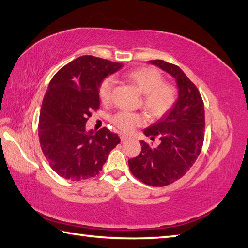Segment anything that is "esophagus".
Here are the masks:
<instances>
[{"instance_id":"esophagus-1","label":"esophagus","mask_w":248,"mask_h":248,"mask_svg":"<svg viewBox=\"0 0 248 248\" xmlns=\"http://www.w3.org/2000/svg\"><path fill=\"white\" fill-rule=\"evenodd\" d=\"M130 138L128 135H125V134H120V140L121 141H125V140H128Z\"/></svg>"}]
</instances>
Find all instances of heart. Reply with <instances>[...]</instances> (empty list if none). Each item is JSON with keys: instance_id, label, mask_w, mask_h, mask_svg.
Segmentation results:
<instances>
[{"instance_id": "b5f03b06", "label": "heart", "mask_w": 248, "mask_h": 248, "mask_svg": "<svg viewBox=\"0 0 248 248\" xmlns=\"http://www.w3.org/2000/svg\"><path fill=\"white\" fill-rule=\"evenodd\" d=\"M123 78L143 93L141 105L152 117L160 118L170 110L177 100L176 87L164 82V76L154 67H139L124 73ZM114 80L107 78L99 86V97L102 102H108L112 94ZM144 117L138 113L120 110L112 117V123L124 131H132L144 123Z\"/></svg>"}]
</instances>
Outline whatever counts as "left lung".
<instances>
[{"mask_svg": "<svg viewBox=\"0 0 248 248\" xmlns=\"http://www.w3.org/2000/svg\"><path fill=\"white\" fill-rule=\"evenodd\" d=\"M175 78L178 99L168 113L145 129L160 144L152 148L140 141V154L129 160L133 176L151 186H165L182 178L196 162L203 144L204 108L197 87L180 68L162 60L149 61Z\"/></svg>", "mask_w": 248, "mask_h": 248, "instance_id": "obj_1", "label": "left lung"}]
</instances>
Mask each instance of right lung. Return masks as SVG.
<instances>
[{
  "label": "right lung",
  "instance_id": "right-lung-1",
  "mask_svg": "<svg viewBox=\"0 0 248 248\" xmlns=\"http://www.w3.org/2000/svg\"><path fill=\"white\" fill-rule=\"evenodd\" d=\"M121 67V62L84 55L52 78L41 104L38 135L46 161L61 177L71 181L96 177L120 143L107 128L87 132L85 124L99 108L100 84Z\"/></svg>",
  "mask_w": 248,
  "mask_h": 248
}]
</instances>
